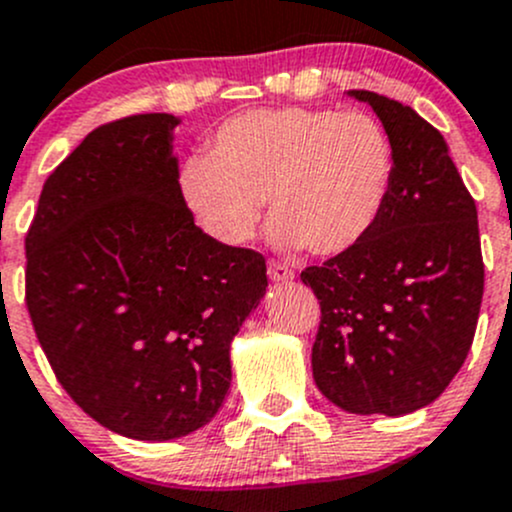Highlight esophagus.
Instances as JSON below:
<instances>
[{
	"label": "esophagus",
	"mask_w": 512,
	"mask_h": 512,
	"mask_svg": "<svg viewBox=\"0 0 512 512\" xmlns=\"http://www.w3.org/2000/svg\"><path fill=\"white\" fill-rule=\"evenodd\" d=\"M267 275H270V280H275V282H289L294 277V272H292V267L285 265V262L270 260L267 262Z\"/></svg>",
	"instance_id": "esophagus-1"
}]
</instances>
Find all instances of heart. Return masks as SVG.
I'll use <instances>...</instances> for the list:
<instances>
[{"instance_id":"b5f03b06","label":"heart","mask_w":512,"mask_h":512,"mask_svg":"<svg viewBox=\"0 0 512 512\" xmlns=\"http://www.w3.org/2000/svg\"><path fill=\"white\" fill-rule=\"evenodd\" d=\"M391 180L394 146L374 116L287 106L225 121L210 153L185 160L180 190L223 245L250 240L267 198L280 245L339 255L376 225Z\"/></svg>"}]
</instances>
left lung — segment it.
<instances>
[{
	"mask_svg": "<svg viewBox=\"0 0 512 512\" xmlns=\"http://www.w3.org/2000/svg\"><path fill=\"white\" fill-rule=\"evenodd\" d=\"M352 96L384 123L394 180L364 240L302 270L322 309L312 374L349 414L404 416L436 401L471 352L483 299L478 210L431 123L374 91Z\"/></svg>",
	"mask_w": 512,
	"mask_h": 512,
	"instance_id": "8db88e82",
	"label": "left lung"
}]
</instances>
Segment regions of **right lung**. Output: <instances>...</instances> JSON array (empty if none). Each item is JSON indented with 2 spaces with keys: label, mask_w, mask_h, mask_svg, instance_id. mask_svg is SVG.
Here are the masks:
<instances>
[{
  "label": "right lung",
  "mask_w": 512,
  "mask_h": 512,
  "mask_svg": "<svg viewBox=\"0 0 512 512\" xmlns=\"http://www.w3.org/2000/svg\"><path fill=\"white\" fill-rule=\"evenodd\" d=\"M178 118L94 128L56 165L29 225L27 309L56 379L101 426L168 441L230 389V342L267 287L265 257L193 223Z\"/></svg>",
  "instance_id": "add662e5"
}]
</instances>
